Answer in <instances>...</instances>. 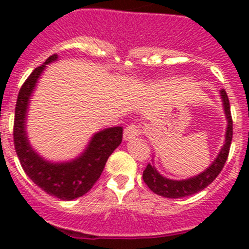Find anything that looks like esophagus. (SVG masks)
Returning a JSON list of instances; mask_svg holds the SVG:
<instances>
[{
	"label": "esophagus",
	"mask_w": 249,
	"mask_h": 249,
	"mask_svg": "<svg viewBox=\"0 0 249 249\" xmlns=\"http://www.w3.org/2000/svg\"><path fill=\"white\" fill-rule=\"evenodd\" d=\"M141 135V127L137 124H129L128 127L124 128L123 131V140L124 141H131L137 138Z\"/></svg>",
	"instance_id": "esophagus-1"
}]
</instances>
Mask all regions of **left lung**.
Instances as JSON below:
<instances>
[{"instance_id":"8db88e82","label":"left lung","mask_w":249,"mask_h":249,"mask_svg":"<svg viewBox=\"0 0 249 249\" xmlns=\"http://www.w3.org/2000/svg\"><path fill=\"white\" fill-rule=\"evenodd\" d=\"M219 96H221L222 105H223L224 116L227 120V128H226V135H224L223 146L219 149L217 157L203 172L193 176V177L186 178V179H171V178L164 177L158 172L155 166V160H152V163L147 164L146 169L143 171V181L152 192L166 197V198H182V197L195 195V193L204 190L219 175L226 160H227L233 135V123L232 117H231L228 96L224 89H221Z\"/></svg>"}]
</instances>
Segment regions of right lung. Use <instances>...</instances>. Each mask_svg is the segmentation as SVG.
Masks as SVG:
<instances>
[{
  "instance_id": "1",
  "label": "right lung",
  "mask_w": 249,
  "mask_h": 249,
  "mask_svg": "<svg viewBox=\"0 0 249 249\" xmlns=\"http://www.w3.org/2000/svg\"><path fill=\"white\" fill-rule=\"evenodd\" d=\"M58 61L50 56L30 74L19 89L15 109L13 141L17 157L26 175L48 195L62 201H72L86 195L100 178L109 156L122 142V127H109L96 132L86 148L68 160H50L31 144L27 135V116L38 81L48 65Z\"/></svg>"
}]
</instances>
